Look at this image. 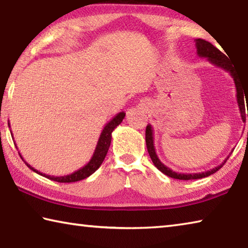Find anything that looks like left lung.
Wrapping results in <instances>:
<instances>
[{
    "instance_id": "1",
    "label": "left lung",
    "mask_w": 248,
    "mask_h": 248,
    "mask_svg": "<svg viewBox=\"0 0 248 248\" xmlns=\"http://www.w3.org/2000/svg\"><path fill=\"white\" fill-rule=\"evenodd\" d=\"M196 41V48H197V54L201 58H207V60L209 62H211L212 64H215L216 66H219V68H222L225 70L226 72H229L231 74V77L234 79L235 83V87H236V98H237V105H238V109H240V114L242 117L243 123H245L246 120V115L248 116V109H247V114L245 110V100L247 104V93H248V87L246 89L244 82H243L242 78L240 75H237V73L235 72V66L233 64H231V62L229 61L228 57L225 56L223 52H221L219 49L216 48L212 44H210L209 41L203 40V39H195ZM248 91H246V90ZM246 97L244 98V96ZM248 108V105H247ZM145 142H146V148H148V152L150 154V157L152 159L153 164L156 166V169L158 170H161L163 174H165L169 177L175 178V179H182V180H190V179H199V178H203V177H208V176L215 174L217 170H219L222 166L224 165V163L228 161V158L230 157V155L228 157L224 159V162L220 164L219 166L215 167V169L207 170V171H202V173H195V174H183V173H177V171L171 170L170 167L165 166L163 163L159 161V158L157 156L156 152H155V148H154V133H153V128L151 124L146 125L145 129Z\"/></svg>"
}]
</instances>
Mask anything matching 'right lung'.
<instances>
[{
    "instance_id": "right-lung-1",
    "label": "right lung",
    "mask_w": 248,
    "mask_h": 248,
    "mask_svg": "<svg viewBox=\"0 0 248 248\" xmlns=\"http://www.w3.org/2000/svg\"><path fill=\"white\" fill-rule=\"evenodd\" d=\"M124 116H125V112L121 111V112H119V114H117L110 121H108V124L105 125L102 133H100L99 139H98V142H97V145H96L95 151L93 153V156H92V158L90 159V162L87 163L85 166H83L82 169L73 171L72 174H69V175H65V176L46 175V174L40 173L39 170H37L36 169H33L32 166L29 165L28 163L23 158V156L20 155V153H19V156L22 157V159L25 162V164H26L32 171H35V173L44 176V177H46V178L51 179V180H53V182L74 183V182H78V180L85 179L93 173H95V171L99 169V166L102 165V163L104 162L105 157H106V154L108 152L109 146H110L111 133H112V131H114L117 125H119L121 123H123ZM8 125H10V124H8Z\"/></svg>"
}]
</instances>
